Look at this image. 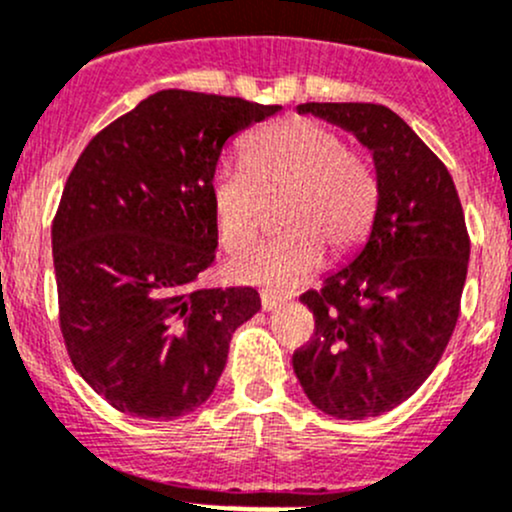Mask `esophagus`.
Masks as SVG:
<instances>
[{"instance_id": "34e87169", "label": "esophagus", "mask_w": 512, "mask_h": 512, "mask_svg": "<svg viewBox=\"0 0 512 512\" xmlns=\"http://www.w3.org/2000/svg\"><path fill=\"white\" fill-rule=\"evenodd\" d=\"M284 304H287V299L284 297H277V294H272V292H262V309L265 311H274Z\"/></svg>"}]
</instances>
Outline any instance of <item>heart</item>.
<instances>
[{
    "label": "heart",
    "instance_id": "1",
    "mask_svg": "<svg viewBox=\"0 0 512 512\" xmlns=\"http://www.w3.org/2000/svg\"><path fill=\"white\" fill-rule=\"evenodd\" d=\"M287 191L279 223L287 233L235 252L228 272L240 282L292 289L324 260V245L346 255L368 233L378 181L336 129L309 117L274 122L247 139L242 164L223 161L211 176L215 228L225 247L257 233L262 196Z\"/></svg>",
    "mask_w": 512,
    "mask_h": 512
}]
</instances>
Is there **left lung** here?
I'll use <instances>...</instances> for the list:
<instances>
[{"label":"left lung","instance_id":"8db88e82","mask_svg":"<svg viewBox=\"0 0 512 512\" xmlns=\"http://www.w3.org/2000/svg\"><path fill=\"white\" fill-rule=\"evenodd\" d=\"M370 154L378 206L365 245L301 304L316 331L294 353L311 405L336 419L395 410L437 368L459 319L469 235L446 166L402 117L370 102H304Z\"/></svg>","mask_w":512,"mask_h":512}]
</instances>
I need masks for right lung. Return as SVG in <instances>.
<instances>
[{
	"mask_svg": "<svg viewBox=\"0 0 512 512\" xmlns=\"http://www.w3.org/2000/svg\"><path fill=\"white\" fill-rule=\"evenodd\" d=\"M282 105L159 90L75 161L51 228L73 368L115 410L176 419L213 395L250 287L206 289L218 247L211 176L228 139Z\"/></svg>",
	"mask_w": 512,
	"mask_h": 512,
	"instance_id": "obj_1",
	"label": "right lung"
}]
</instances>
